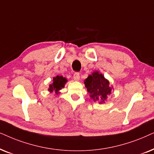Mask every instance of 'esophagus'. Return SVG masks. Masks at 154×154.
Returning a JSON list of instances; mask_svg holds the SVG:
<instances>
[{
  "label": "esophagus",
  "instance_id": "esophagus-1",
  "mask_svg": "<svg viewBox=\"0 0 154 154\" xmlns=\"http://www.w3.org/2000/svg\"><path fill=\"white\" fill-rule=\"evenodd\" d=\"M73 78L75 81H79V79H80V76H79V74L78 72H75L74 74Z\"/></svg>",
  "mask_w": 154,
  "mask_h": 154
}]
</instances>
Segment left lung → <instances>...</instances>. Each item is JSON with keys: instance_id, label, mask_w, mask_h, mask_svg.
I'll return each instance as SVG.
<instances>
[{"instance_id": "1", "label": "left lung", "mask_w": 154, "mask_h": 154, "mask_svg": "<svg viewBox=\"0 0 154 154\" xmlns=\"http://www.w3.org/2000/svg\"><path fill=\"white\" fill-rule=\"evenodd\" d=\"M85 85L90 97L99 103H105L108 96L111 94L112 87H110L109 82L98 71L94 72L88 76Z\"/></svg>"}]
</instances>
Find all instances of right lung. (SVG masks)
I'll return each mask as SVG.
<instances>
[{
  "mask_svg": "<svg viewBox=\"0 0 154 154\" xmlns=\"http://www.w3.org/2000/svg\"><path fill=\"white\" fill-rule=\"evenodd\" d=\"M67 82V79L63 77V76H56V77H53V83L49 85L48 91L53 92L55 91L56 94L58 93L60 90L65 87V85Z\"/></svg>",
  "mask_w": 154,
  "mask_h": 154,
  "instance_id": "obj_1",
  "label": "right lung"
}]
</instances>
